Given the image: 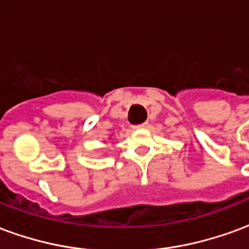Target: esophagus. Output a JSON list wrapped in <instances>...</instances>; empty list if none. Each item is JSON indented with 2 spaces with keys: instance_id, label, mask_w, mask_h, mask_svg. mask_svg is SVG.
<instances>
[{
  "instance_id": "esophagus-1",
  "label": "esophagus",
  "mask_w": 249,
  "mask_h": 249,
  "mask_svg": "<svg viewBox=\"0 0 249 249\" xmlns=\"http://www.w3.org/2000/svg\"><path fill=\"white\" fill-rule=\"evenodd\" d=\"M146 126H148V123H142L140 125H136L135 128H146Z\"/></svg>"
}]
</instances>
